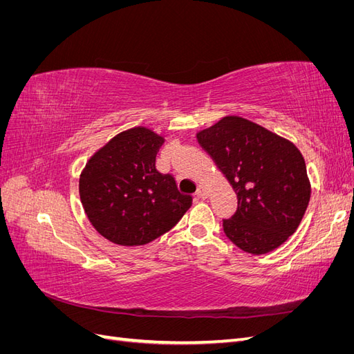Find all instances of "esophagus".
Segmentation results:
<instances>
[{
    "label": "esophagus",
    "instance_id": "obj_1",
    "mask_svg": "<svg viewBox=\"0 0 354 354\" xmlns=\"http://www.w3.org/2000/svg\"><path fill=\"white\" fill-rule=\"evenodd\" d=\"M196 196L199 198V199H207L208 198V190L203 187V186H199V189H198V192H196Z\"/></svg>",
    "mask_w": 354,
    "mask_h": 354
}]
</instances>
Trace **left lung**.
Returning <instances> with one entry per match:
<instances>
[{
    "mask_svg": "<svg viewBox=\"0 0 354 354\" xmlns=\"http://www.w3.org/2000/svg\"><path fill=\"white\" fill-rule=\"evenodd\" d=\"M238 195V209L223 220L226 236L242 251L261 255L298 229L312 186L298 147L241 116H224L196 134Z\"/></svg>",
    "mask_w": 354,
    "mask_h": 354,
    "instance_id": "obj_1",
    "label": "left lung"
}]
</instances>
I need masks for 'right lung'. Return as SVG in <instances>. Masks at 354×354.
<instances>
[{
    "label": "right lung",
    "instance_id": "right-lung-1",
    "mask_svg": "<svg viewBox=\"0 0 354 354\" xmlns=\"http://www.w3.org/2000/svg\"><path fill=\"white\" fill-rule=\"evenodd\" d=\"M165 138L134 127L100 147L80 176V198L93 227L122 245H146L173 229L192 207L171 174L155 167Z\"/></svg>",
    "mask_w": 354,
    "mask_h": 354
}]
</instances>
